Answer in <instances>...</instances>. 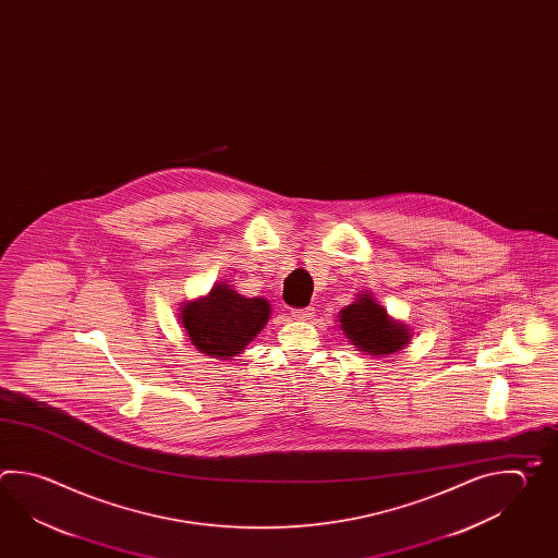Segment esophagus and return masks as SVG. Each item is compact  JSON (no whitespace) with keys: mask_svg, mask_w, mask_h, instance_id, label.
<instances>
[{"mask_svg":"<svg viewBox=\"0 0 558 558\" xmlns=\"http://www.w3.org/2000/svg\"><path fill=\"white\" fill-rule=\"evenodd\" d=\"M314 307H302V310H294L292 312V318L302 319V322H307V319L314 318Z\"/></svg>","mask_w":558,"mask_h":558,"instance_id":"esophagus-1","label":"esophagus"}]
</instances>
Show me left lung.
<instances>
[{"instance_id": "8db88e82", "label": "left lung", "mask_w": 558, "mask_h": 558, "mask_svg": "<svg viewBox=\"0 0 558 558\" xmlns=\"http://www.w3.org/2000/svg\"><path fill=\"white\" fill-rule=\"evenodd\" d=\"M338 318L345 340L367 355L386 357L410 343V326L391 318L369 290L360 292L350 306L340 310Z\"/></svg>"}]
</instances>
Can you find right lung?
<instances>
[{
    "instance_id": "1",
    "label": "right lung",
    "mask_w": 558,
    "mask_h": 558,
    "mask_svg": "<svg viewBox=\"0 0 558 558\" xmlns=\"http://www.w3.org/2000/svg\"><path fill=\"white\" fill-rule=\"evenodd\" d=\"M270 312L266 298L242 296L228 282H218L206 296L182 302L179 319L198 352L232 360L264 330Z\"/></svg>"
}]
</instances>
